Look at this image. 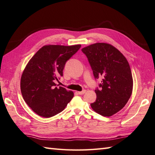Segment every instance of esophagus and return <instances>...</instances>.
<instances>
[{"instance_id":"1","label":"esophagus","mask_w":155,"mask_h":155,"mask_svg":"<svg viewBox=\"0 0 155 155\" xmlns=\"http://www.w3.org/2000/svg\"><path fill=\"white\" fill-rule=\"evenodd\" d=\"M85 92H86V90H84L81 91V92H78V94L79 95H83Z\"/></svg>"}]
</instances>
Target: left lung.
Segmentation results:
<instances>
[{
	"label": "left lung",
	"mask_w": 155,
	"mask_h": 155,
	"mask_svg": "<svg viewBox=\"0 0 155 155\" xmlns=\"http://www.w3.org/2000/svg\"><path fill=\"white\" fill-rule=\"evenodd\" d=\"M82 51L88 58L95 78L103 77L100 90H95L97 97L91 107L102 116H112L124 107L132 93L129 63L120 51L107 43H95Z\"/></svg>",
	"instance_id": "8db88e82"
}]
</instances>
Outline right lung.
I'll list each match as a JSON object with an SVG mask.
<instances>
[{"label":"right lung","mask_w":155,"mask_h":155,"mask_svg":"<svg viewBox=\"0 0 155 155\" xmlns=\"http://www.w3.org/2000/svg\"><path fill=\"white\" fill-rule=\"evenodd\" d=\"M73 46L46 45L27 63L21 78L23 100L38 115L50 118L61 112L74 96L72 91L55 87L66 61L80 49Z\"/></svg>","instance_id":"right-lung-1"}]
</instances>
